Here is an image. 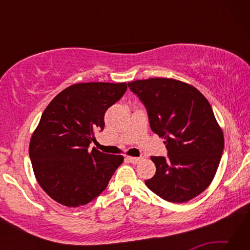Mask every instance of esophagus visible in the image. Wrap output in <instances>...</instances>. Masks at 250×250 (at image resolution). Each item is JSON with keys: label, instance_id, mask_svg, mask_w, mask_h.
I'll use <instances>...</instances> for the list:
<instances>
[{"label": "esophagus", "instance_id": "34e87169", "mask_svg": "<svg viewBox=\"0 0 250 250\" xmlns=\"http://www.w3.org/2000/svg\"><path fill=\"white\" fill-rule=\"evenodd\" d=\"M125 160L128 161V162H130V163L135 164V163H138L139 161L141 160V158H135V156H126Z\"/></svg>", "mask_w": 250, "mask_h": 250}]
</instances>
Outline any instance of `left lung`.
<instances>
[{
	"mask_svg": "<svg viewBox=\"0 0 250 250\" xmlns=\"http://www.w3.org/2000/svg\"><path fill=\"white\" fill-rule=\"evenodd\" d=\"M128 86L145 104L153 132L164 139L168 160L146 181L166 201L184 203L208 188L224 150V134L210 104L192 84L173 78L134 80Z\"/></svg>",
	"mask_w": 250,
	"mask_h": 250,
	"instance_id": "1",
	"label": "left lung"
}]
</instances>
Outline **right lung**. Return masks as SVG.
<instances>
[{
  "mask_svg": "<svg viewBox=\"0 0 250 250\" xmlns=\"http://www.w3.org/2000/svg\"><path fill=\"white\" fill-rule=\"evenodd\" d=\"M126 90V83H78L59 92L44 110L29 141V158L41 188L68 207L86 205L107 188L122 155L92 147L104 113Z\"/></svg>",
  "mask_w": 250,
  "mask_h": 250,
  "instance_id": "1",
  "label": "right lung"
}]
</instances>
